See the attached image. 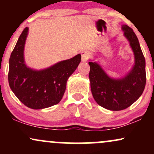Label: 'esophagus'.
I'll return each instance as SVG.
<instances>
[{"instance_id":"esophagus-1","label":"esophagus","mask_w":154,"mask_h":154,"mask_svg":"<svg viewBox=\"0 0 154 154\" xmlns=\"http://www.w3.org/2000/svg\"><path fill=\"white\" fill-rule=\"evenodd\" d=\"M91 57V53L88 51H83L81 52V59L82 61H87L88 59Z\"/></svg>"}]
</instances>
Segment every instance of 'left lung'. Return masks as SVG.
<instances>
[{"label": "left lung", "mask_w": 154, "mask_h": 154, "mask_svg": "<svg viewBox=\"0 0 154 154\" xmlns=\"http://www.w3.org/2000/svg\"><path fill=\"white\" fill-rule=\"evenodd\" d=\"M135 56V64L128 75L120 79L111 78L96 62H89V78L92 94L96 103L111 111L130 106L140 98L146 82V60L137 36L126 24L122 26Z\"/></svg>", "instance_id": "1"}]
</instances>
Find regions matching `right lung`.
I'll use <instances>...</instances> for the list:
<instances>
[{
	"mask_svg": "<svg viewBox=\"0 0 154 154\" xmlns=\"http://www.w3.org/2000/svg\"><path fill=\"white\" fill-rule=\"evenodd\" d=\"M28 27L24 28L11 54L9 86L26 106L42 109L59 103L64 94L66 82L81 61V55L61 61L48 68L35 70L26 65L24 49Z\"/></svg>",
	"mask_w": 154,
	"mask_h": 154,
	"instance_id": "1",
	"label": "right lung"
}]
</instances>
